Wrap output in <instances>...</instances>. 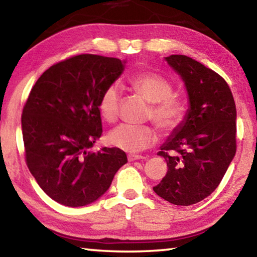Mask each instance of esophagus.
<instances>
[{
    "label": "esophagus",
    "instance_id": "34e87169",
    "mask_svg": "<svg viewBox=\"0 0 257 257\" xmlns=\"http://www.w3.org/2000/svg\"><path fill=\"white\" fill-rule=\"evenodd\" d=\"M142 159H147L146 156L138 155V154H128V160L129 161H135V160H142Z\"/></svg>",
    "mask_w": 257,
    "mask_h": 257
}]
</instances>
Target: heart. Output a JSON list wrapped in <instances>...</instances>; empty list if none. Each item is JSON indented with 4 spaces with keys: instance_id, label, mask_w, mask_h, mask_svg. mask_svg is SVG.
Wrapping results in <instances>:
<instances>
[{
    "instance_id": "b5f03b06",
    "label": "heart",
    "mask_w": 257,
    "mask_h": 257,
    "mask_svg": "<svg viewBox=\"0 0 257 257\" xmlns=\"http://www.w3.org/2000/svg\"><path fill=\"white\" fill-rule=\"evenodd\" d=\"M133 88L151 102L149 118L165 133L176 130L184 122L187 115L185 99L173 93V86L167 78L154 72L139 73L129 79ZM121 87L112 82L105 87L98 99V110L107 122H115L120 114ZM159 139V133L151 124L123 123L113 129L108 142L123 151L142 152L153 146Z\"/></svg>"
}]
</instances>
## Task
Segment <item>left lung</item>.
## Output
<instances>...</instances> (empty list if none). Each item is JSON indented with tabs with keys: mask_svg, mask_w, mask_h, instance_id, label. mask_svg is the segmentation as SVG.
Segmentation results:
<instances>
[{
	"mask_svg": "<svg viewBox=\"0 0 257 257\" xmlns=\"http://www.w3.org/2000/svg\"><path fill=\"white\" fill-rule=\"evenodd\" d=\"M185 81L190 108L161 147L168 171L153 189L175 205L203 201L222 180L237 150L236 104L219 73L181 54L165 58Z\"/></svg>",
	"mask_w": 257,
	"mask_h": 257,
	"instance_id": "left-lung-1",
	"label": "left lung"
}]
</instances>
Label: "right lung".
<instances>
[{
    "instance_id": "1",
    "label": "right lung",
    "mask_w": 257,
    "mask_h": 257,
    "mask_svg": "<svg viewBox=\"0 0 257 257\" xmlns=\"http://www.w3.org/2000/svg\"><path fill=\"white\" fill-rule=\"evenodd\" d=\"M124 61L78 54L53 64L33 86L21 115L25 159L46 195L62 205L93 203L128 162L116 147L88 151L102 136L98 99Z\"/></svg>"
}]
</instances>
